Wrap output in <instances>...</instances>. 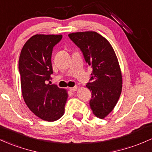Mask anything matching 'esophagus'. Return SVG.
Here are the masks:
<instances>
[{
	"label": "esophagus",
	"mask_w": 152,
	"mask_h": 152,
	"mask_svg": "<svg viewBox=\"0 0 152 152\" xmlns=\"http://www.w3.org/2000/svg\"><path fill=\"white\" fill-rule=\"evenodd\" d=\"M77 89H78L77 86H74V87L69 88V90H70V91H72V92H74V91H76Z\"/></svg>",
	"instance_id": "1"
}]
</instances>
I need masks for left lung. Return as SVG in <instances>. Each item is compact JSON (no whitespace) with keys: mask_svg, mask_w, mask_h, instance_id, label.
<instances>
[{"mask_svg":"<svg viewBox=\"0 0 152 152\" xmlns=\"http://www.w3.org/2000/svg\"><path fill=\"white\" fill-rule=\"evenodd\" d=\"M92 68L86 87L91 91L89 105L95 116L103 119L116 105L122 91V74L113 47L95 31L68 34Z\"/></svg>","mask_w":152,"mask_h":152,"instance_id":"1","label":"left lung"}]
</instances>
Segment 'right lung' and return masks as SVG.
Instances as JSON below:
<instances>
[{
  "mask_svg": "<svg viewBox=\"0 0 152 152\" xmlns=\"http://www.w3.org/2000/svg\"><path fill=\"white\" fill-rule=\"evenodd\" d=\"M62 37L61 34H35L26 41L19 56L21 92L25 103L35 115L49 122L63 115L68 98L66 89L48 84L53 73V47Z\"/></svg>",
  "mask_w": 152,
  "mask_h": 152,
  "instance_id": "add662e5",
  "label": "right lung"
}]
</instances>
